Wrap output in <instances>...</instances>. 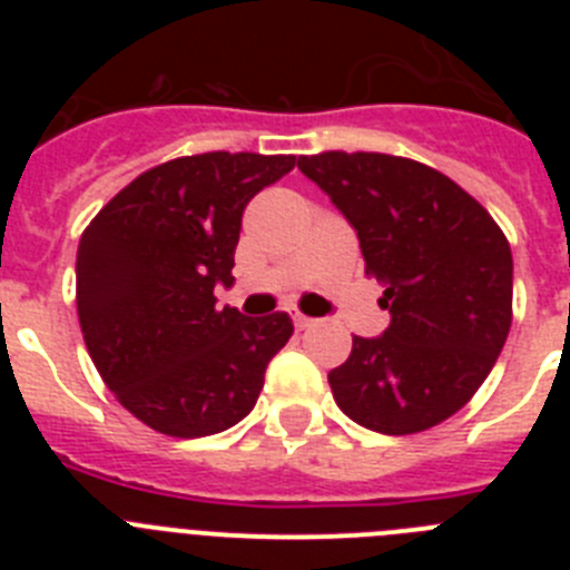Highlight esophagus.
Returning <instances> with one entry per match:
<instances>
[{
    "mask_svg": "<svg viewBox=\"0 0 570 570\" xmlns=\"http://www.w3.org/2000/svg\"><path fill=\"white\" fill-rule=\"evenodd\" d=\"M294 325H296V331H305V328H311V325H314V320L296 311V314H294Z\"/></svg>",
    "mask_w": 570,
    "mask_h": 570,
    "instance_id": "obj_1",
    "label": "esophagus"
}]
</instances>
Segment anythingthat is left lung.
<instances>
[{"label": "left lung", "mask_w": 570, "mask_h": 570, "mask_svg": "<svg viewBox=\"0 0 570 570\" xmlns=\"http://www.w3.org/2000/svg\"><path fill=\"white\" fill-rule=\"evenodd\" d=\"M356 228L365 274L385 285L391 325L354 336L328 374L336 405L380 434H420L480 391L511 331V245L454 179L391 154L299 156Z\"/></svg>", "instance_id": "left-lung-1"}]
</instances>
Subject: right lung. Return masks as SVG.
I'll return each mask as SVG.
<instances>
[{"instance_id":"1","label":"right lung","mask_w":570,"mask_h":570,"mask_svg":"<svg viewBox=\"0 0 570 570\" xmlns=\"http://www.w3.org/2000/svg\"><path fill=\"white\" fill-rule=\"evenodd\" d=\"M296 156H179L139 174L85 228L77 311L119 405L159 434L196 440L250 414L265 367L294 334L285 311L216 308L230 285L242 210Z\"/></svg>"}]
</instances>
